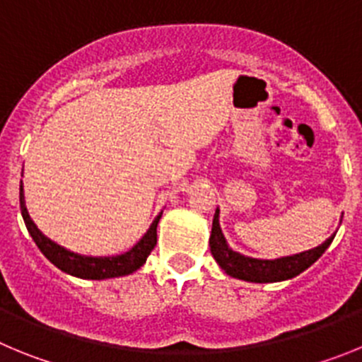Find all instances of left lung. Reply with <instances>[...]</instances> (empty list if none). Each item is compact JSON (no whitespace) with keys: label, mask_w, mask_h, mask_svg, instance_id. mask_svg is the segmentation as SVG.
<instances>
[{"label":"left lung","mask_w":362,"mask_h":362,"mask_svg":"<svg viewBox=\"0 0 362 362\" xmlns=\"http://www.w3.org/2000/svg\"><path fill=\"white\" fill-rule=\"evenodd\" d=\"M335 233L326 239L322 245L315 246L312 250L300 252L296 255H286L279 259H254L233 252L226 243L225 235L219 226V210H216V216L212 221V233H210V252L223 270L230 277L248 281V283H277V281H286L299 276L300 272L312 267L328 246L334 241Z\"/></svg>","instance_id":"left-lung-1"}]
</instances>
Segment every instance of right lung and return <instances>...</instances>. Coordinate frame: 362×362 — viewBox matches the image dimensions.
Listing matches in <instances>:
<instances>
[{
    "instance_id": "1",
    "label": "right lung",
    "mask_w": 362,
    "mask_h": 362,
    "mask_svg": "<svg viewBox=\"0 0 362 362\" xmlns=\"http://www.w3.org/2000/svg\"><path fill=\"white\" fill-rule=\"evenodd\" d=\"M19 206H21V216H23L28 233L32 235L41 254L49 259L54 267L66 272L70 276L81 277V279H110V277L129 276V274L136 272L137 268H141L145 264L146 257L150 255V252L153 250L156 243H158V223L163 214L161 212L153 219V223L146 230L145 235L129 252H124L121 255H112V257H90V255H79L66 250V248L59 246L57 243L50 241L49 238H45L43 233L37 230L34 221L28 216L27 206H25L23 181L19 185Z\"/></svg>"
}]
</instances>
